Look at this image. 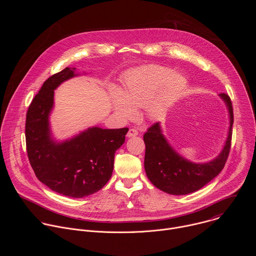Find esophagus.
I'll list each match as a JSON object with an SVG mask.
<instances>
[{
    "mask_svg": "<svg viewBox=\"0 0 256 256\" xmlns=\"http://www.w3.org/2000/svg\"><path fill=\"white\" fill-rule=\"evenodd\" d=\"M138 130H136V128H130L128 130V134H126V136H128V138H130V136H138Z\"/></svg>",
    "mask_w": 256,
    "mask_h": 256,
    "instance_id": "obj_1",
    "label": "esophagus"
}]
</instances>
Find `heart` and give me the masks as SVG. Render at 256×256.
<instances>
[{
	"instance_id": "heart-1",
	"label": "heart",
	"mask_w": 256,
	"mask_h": 256,
	"mask_svg": "<svg viewBox=\"0 0 256 256\" xmlns=\"http://www.w3.org/2000/svg\"><path fill=\"white\" fill-rule=\"evenodd\" d=\"M162 90L158 99L150 104L148 102L156 91ZM186 87V80L179 74H173L167 68L147 66L134 70L126 76L124 94L112 90V107L116 114L122 120H130L134 114V109L145 107L146 114L150 120H156L164 109L171 104Z\"/></svg>"
}]
</instances>
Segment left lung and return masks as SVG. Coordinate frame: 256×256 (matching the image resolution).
<instances>
[{"mask_svg":"<svg viewBox=\"0 0 256 256\" xmlns=\"http://www.w3.org/2000/svg\"><path fill=\"white\" fill-rule=\"evenodd\" d=\"M218 96L227 105L230 128L222 152L214 160L206 163H194L180 156L162 134L160 122L154 124L144 134L146 174L160 190L175 196L194 192L208 184L224 168L231 148L234 116L230 97L225 93Z\"/></svg>","mask_w":256,"mask_h":256,"instance_id":"1","label":"left lung"}]
</instances>
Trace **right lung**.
I'll list each match as a JSON object with an SVG mask.
<instances>
[{"mask_svg":"<svg viewBox=\"0 0 256 256\" xmlns=\"http://www.w3.org/2000/svg\"><path fill=\"white\" fill-rule=\"evenodd\" d=\"M75 70L66 68L44 83L29 105L25 136L28 159L38 180L58 194L79 198L100 190L110 179L114 154L128 128L93 126L64 142L54 140L50 114L54 90L76 77Z\"/></svg>","mask_w":256,"mask_h":256,"instance_id":"right-lung-1","label":"right lung"}]
</instances>
